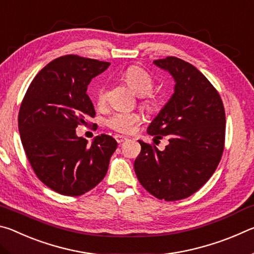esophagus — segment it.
Here are the masks:
<instances>
[{"label": "esophagus", "mask_w": 254, "mask_h": 254, "mask_svg": "<svg viewBox=\"0 0 254 254\" xmlns=\"http://www.w3.org/2000/svg\"><path fill=\"white\" fill-rule=\"evenodd\" d=\"M115 137V140H117V142L118 143H122V142H124V141H127V136H124V135H120V134H117L114 136Z\"/></svg>", "instance_id": "esophagus-1"}]
</instances>
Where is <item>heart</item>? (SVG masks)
<instances>
[{"label": "heart", "instance_id": "obj_1", "mask_svg": "<svg viewBox=\"0 0 254 254\" xmlns=\"http://www.w3.org/2000/svg\"><path fill=\"white\" fill-rule=\"evenodd\" d=\"M123 79L127 81V84L134 91L137 95L142 96V104L148 110H153L156 107V101L148 95L153 88V80L147 71L141 69L139 67H130L127 68L123 74ZM107 86L102 84L98 86L96 91V101L98 104H103L106 100ZM141 117L137 113H128V112H115L107 119L106 124L111 128L122 132L128 133L131 132L137 123L140 122Z\"/></svg>", "mask_w": 254, "mask_h": 254}]
</instances>
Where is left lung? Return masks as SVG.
Here are the masks:
<instances>
[{
  "instance_id": "1",
  "label": "left lung",
  "mask_w": 254,
  "mask_h": 254,
  "mask_svg": "<svg viewBox=\"0 0 254 254\" xmlns=\"http://www.w3.org/2000/svg\"><path fill=\"white\" fill-rule=\"evenodd\" d=\"M153 64L176 85L147 131L157 139L167 136L169 144L160 151L139 140L134 171L150 194L173 201L194 194L216 170L224 150L225 111L220 94L191 64L177 57Z\"/></svg>"
}]
</instances>
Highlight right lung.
I'll list each match as a JSON object with an SVG mask.
<instances>
[{
  "instance_id": "obj_1",
  "label": "right lung",
  "mask_w": 254,
  "mask_h": 254,
  "mask_svg": "<svg viewBox=\"0 0 254 254\" xmlns=\"http://www.w3.org/2000/svg\"><path fill=\"white\" fill-rule=\"evenodd\" d=\"M110 65L63 56L38 72L21 103L19 132L28 160L37 177L62 195L80 196L100 184L117 150L110 135L88 144L76 134L79 124L95 117L87 86Z\"/></svg>"
}]
</instances>
